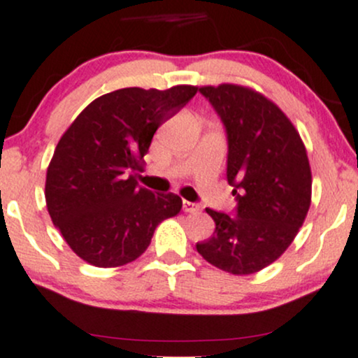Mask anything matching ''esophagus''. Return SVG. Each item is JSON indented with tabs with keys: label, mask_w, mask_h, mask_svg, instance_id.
I'll list each match as a JSON object with an SVG mask.
<instances>
[{
	"label": "esophagus",
	"mask_w": 358,
	"mask_h": 358,
	"mask_svg": "<svg viewBox=\"0 0 358 358\" xmlns=\"http://www.w3.org/2000/svg\"><path fill=\"white\" fill-rule=\"evenodd\" d=\"M183 210H185V213H199V210H201V206L190 201H183Z\"/></svg>",
	"instance_id": "34e87169"
}]
</instances>
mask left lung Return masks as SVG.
<instances>
[{
    "instance_id": "left-lung-1",
    "label": "left lung",
    "mask_w": 358,
    "mask_h": 358,
    "mask_svg": "<svg viewBox=\"0 0 358 358\" xmlns=\"http://www.w3.org/2000/svg\"><path fill=\"white\" fill-rule=\"evenodd\" d=\"M228 138L227 178L236 216L206 209L216 223L197 252L227 273L254 274L289 247L310 208L312 175L306 145L283 111L255 90L201 87Z\"/></svg>"
}]
</instances>
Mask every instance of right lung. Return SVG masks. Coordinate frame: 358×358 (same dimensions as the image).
<instances>
[{
  "instance_id": "add662e5",
  "label": "right lung",
  "mask_w": 358,
  "mask_h": 358,
  "mask_svg": "<svg viewBox=\"0 0 358 358\" xmlns=\"http://www.w3.org/2000/svg\"><path fill=\"white\" fill-rule=\"evenodd\" d=\"M194 85L166 90L127 87L97 97L63 134L46 175L52 224L71 250L96 268L141 257L161 221L182 199L138 187L156 130L195 96Z\"/></svg>"
}]
</instances>
